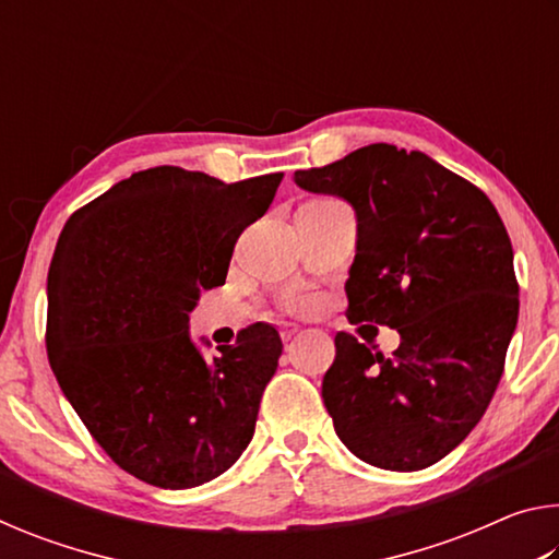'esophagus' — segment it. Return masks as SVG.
Segmentation results:
<instances>
[{
  "label": "esophagus",
  "instance_id": "obj_1",
  "mask_svg": "<svg viewBox=\"0 0 559 559\" xmlns=\"http://www.w3.org/2000/svg\"><path fill=\"white\" fill-rule=\"evenodd\" d=\"M298 330H300V328H298L296 323H281V337H283V340H290L293 335L298 333Z\"/></svg>",
  "mask_w": 559,
  "mask_h": 559
}]
</instances>
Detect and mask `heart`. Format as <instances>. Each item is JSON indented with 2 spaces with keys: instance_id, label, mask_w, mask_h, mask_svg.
Masks as SVG:
<instances>
[{
  "instance_id": "b5f03b06",
  "label": "heart",
  "mask_w": 559,
  "mask_h": 559,
  "mask_svg": "<svg viewBox=\"0 0 559 559\" xmlns=\"http://www.w3.org/2000/svg\"><path fill=\"white\" fill-rule=\"evenodd\" d=\"M310 302H313V298H310V293H306V290H290L288 296H286V308H290V310H302V308H308Z\"/></svg>"
}]
</instances>
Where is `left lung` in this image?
Segmentation results:
<instances>
[{"mask_svg": "<svg viewBox=\"0 0 559 559\" xmlns=\"http://www.w3.org/2000/svg\"><path fill=\"white\" fill-rule=\"evenodd\" d=\"M293 179L355 210L349 323L400 333L392 355L335 335L323 377L335 433L370 466L427 468L468 437L503 374L520 308L506 226L476 185L419 150L374 143Z\"/></svg>", "mask_w": 559, "mask_h": 559, "instance_id": "left-lung-1", "label": "left lung"}]
</instances>
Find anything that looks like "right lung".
I'll return each mask as SVG.
<instances>
[{
  "mask_svg": "<svg viewBox=\"0 0 559 559\" xmlns=\"http://www.w3.org/2000/svg\"><path fill=\"white\" fill-rule=\"evenodd\" d=\"M281 179L224 185L182 167L143 169L73 212L56 243L51 370L100 449L150 486L222 476L257 429L278 330L243 328L206 359L189 313L202 290L224 286L236 239L266 214Z\"/></svg>",
  "mask_w": 559,
  "mask_h": 559,
  "instance_id": "add662e5",
  "label": "right lung"
}]
</instances>
